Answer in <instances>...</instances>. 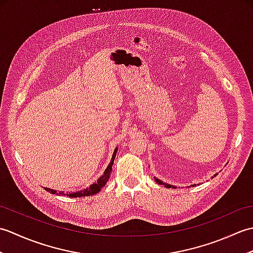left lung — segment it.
<instances>
[{
  "label": "left lung",
  "instance_id": "obj_1",
  "mask_svg": "<svg viewBox=\"0 0 253 253\" xmlns=\"http://www.w3.org/2000/svg\"><path fill=\"white\" fill-rule=\"evenodd\" d=\"M217 174H214V176L213 177H215ZM213 177H212V178H213ZM154 179H155V181H157L158 182V184H160V185H164L166 188H176L175 186H173V185H169V184H166V182H163L162 180H161V179H159V178H157V177H154ZM199 185V184H198ZM191 186H193V187H195L196 185H191Z\"/></svg>",
  "mask_w": 253,
  "mask_h": 253
}]
</instances>
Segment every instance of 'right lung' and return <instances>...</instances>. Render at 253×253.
<instances>
[{
	"instance_id": "right-lung-1",
	"label": "right lung",
	"mask_w": 253,
	"mask_h": 253,
	"mask_svg": "<svg viewBox=\"0 0 253 253\" xmlns=\"http://www.w3.org/2000/svg\"><path fill=\"white\" fill-rule=\"evenodd\" d=\"M118 148L116 147L114 152H113L112 155V159H111V162L110 164L107 165V168L105 169L104 173L102 174L98 179H96L95 182H93L92 185H90L88 188H85L84 190H79V191H67V192H64V191H56L54 189H50V188H46L44 187V189L52 193V195H56V196H67L69 198H80V197H89V196H93L95 193H98L102 187H104L106 185V182L109 181V178L111 176V171H112V165L114 164V160L116 157V152H117Z\"/></svg>"
}]
</instances>
